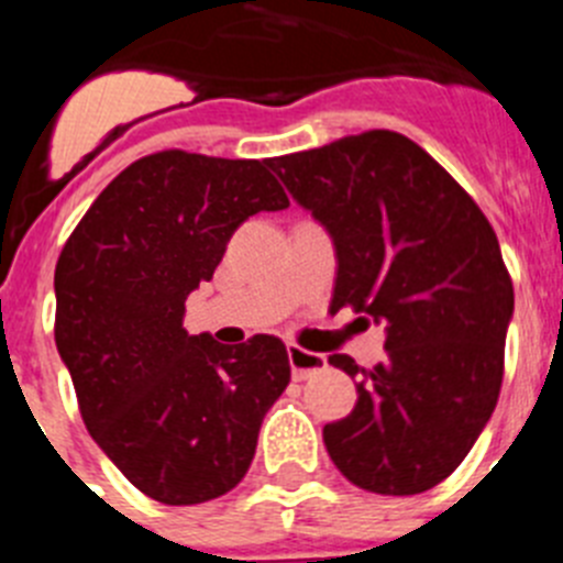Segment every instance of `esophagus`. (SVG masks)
Segmentation results:
<instances>
[{
    "label": "esophagus",
    "mask_w": 563,
    "mask_h": 563,
    "mask_svg": "<svg viewBox=\"0 0 563 563\" xmlns=\"http://www.w3.org/2000/svg\"><path fill=\"white\" fill-rule=\"evenodd\" d=\"M287 357H290V369L296 380H307V377H312L316 372H321L327 366L324 355L305 350V346H298V343H292L290 350H287Z\"/></svg>",
    "instance_id": "1"
}]
</instances>
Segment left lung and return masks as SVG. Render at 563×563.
<instances>
[{"mask_svg":"<svg viewBox=\"0 0 563 563\" xmlns=\"http://www.w3.org/2000/svg\"><path fill=\"white\" fill-rule=\"evenodd\" d=\"M290 194L332 233L330 310L386 324V361L357 377L355 409L324 426L352 485L415 496L451 476L490 420L505 377L514 282L499 239L426 148L389 129L271 161Z\"/></svg>","mask_w":563,"mask_h":563,"instance_id":"1","label":"left lung"}]
</instances>
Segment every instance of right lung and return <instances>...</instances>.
I'll use <instances>...</instances> for the list:
<instances>
[{"mask_svg": "<svg viewBox=\"0 0 563 563\" xmlns=\"http://www.w3.org/2000/svg\"><path fill=\"white\" fill-rule=\"evenodd\" d=\"M290 206L271 161L166 148L123 168L56 262V346L84 426L141 494L202 505L242 482L290 383L273 335L228 350L183 330L247 217Z\"/></svg>", "mask_w": 563, "mask_h": 563, "instance_id": "obj_1", "label": "right lung"}]
</instances>
